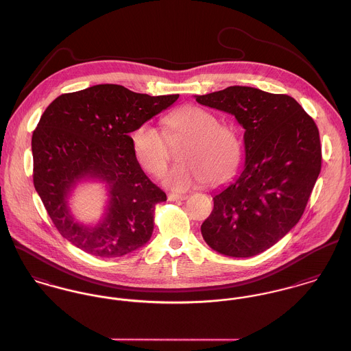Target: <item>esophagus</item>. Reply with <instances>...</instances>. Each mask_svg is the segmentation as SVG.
<instances>
[{"mask_svg":"<svg viewBox=\"0 0 351 351\" xmlns=\"http://www.w3.org/2000/svg\"><path fill=\"white\" fill-rule=\"evenodd\" d=\"M186 198V194H169L167 195L169 201H185Z\"/></svg>","mask_w":351,"mask_h":351,"instance_id":"esophagus-1","label":"esophagus"}]
</instances>
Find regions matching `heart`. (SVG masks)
I'll use <instances>...</instances> for the list:
<instances>
[{
	"label": "heart",
	"instance_id": "1",
	"mask_svg": "<svg viewBox=\"0 0 351 351\" xmlns=\"http://www.w3.org/2000/svg\"><path fill=\"white\" fill-rule=\"evenodd\" d=\"M165 133L150 122L140 125L132 134L136 160L143 170L160 176L169 162V142L187 141L180 160L184 164L170 169L162 182L176 191L204 184L226 181L241 158V142L233 128L221 125L206 109L187 106L162 119Z\"/></svg>",
	"mask_w": 351,
	"mask_h": 351
}]
</instances>
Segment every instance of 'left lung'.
Listing matches in <instances>:
<instances>
[{
    "mask_svg": "<svg viewBox=\"0 0 351 351\" xmlns=\"http://www.w3.org/2000/svg\"><path fill=\"white\" fill-rule=\"evenodd\" d=\"M195 101L233 114L245 129V167L214 194V209L201 233L223 256H257L289 233L304 214L322 164L318 128L286 94L229 86L195 95Z\"/></svg>",
    "mask_w": 351,
    "mask_h": 351,
    "instance_id": "8db88e82",
    "label": "left lung"
}]
</instances>
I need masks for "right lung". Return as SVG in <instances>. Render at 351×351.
<instances>
[{
  "instance_id": "obj_1",
  "label": "right lung",
  "mask_w": 351,
  "mask_h": 351,
  "mask_svg": "<svg viewBox=\"0 0 351 351\" xmlns=\"http://www.w3.org/2000/svg\"><path fill=\"white\" fill-rule=\"evenodd\" d=\"M180 94L152 97L104 84L57 97L33 132V182L50 219L71 245L99 258L142 247L154 229L156 205L166 194L141 169L132 137ZM97 179L108 204L95 226L77 223L69 195L78 182Z\"/></svg>"
}]
</instances>
